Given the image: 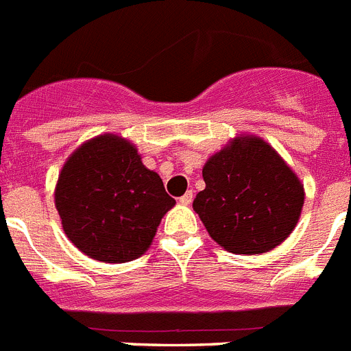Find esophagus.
<instances>
[{
  "label": "esophagus",
  "mask_w": 351,
  "mask_h": 351,
  "mask_svg": "<svg viewBox=\"0 0 351 351\" xmlns=\"http://www.w3.org/2000/svg\"><path fill=\"white\" fill-rule=\"evenodd\" d=\"M192 199H194V194H192V191H189V192H185V194H183L182 197H180V203L187 206V204L192 203Z\"/></svg>",
  "instance_id": "obj_1"
}]
</instances>
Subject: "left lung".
<instances>
[{"label": "left lung", "mask_w": 351, "mask_h": 351, "mask_svg": "<svg viewBox=\"0 0 351 351\" xmlns=\"http://www.w3.org/2000/svg\"><path fill=\"white\" fill-rule=\"evenodd\" d=\"M206 187L194 199L208 234L232 254H266L298 226L304 187L258 136H238L203 168Z\"/></svg>", "instance_id": "8db88e82"}]
</instances>
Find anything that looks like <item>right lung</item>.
Here are the masks:
<instances>
[{
	"mask_svg": "<svg viewBox=\"0 0 351 351\" xmlns=\"http://www.w3.org/2000/svg\"><path fill=\"white\" fill-rule=\"evenodd\" d=\"M53 195L69 241L87 257L115 264L141 257L175 206L136 147L115 134L82 143L62 166Z\"/></svg>",
	"mask_w": 351,
	"mask_h": 351,
	"instance_id": "add662e5",
	"label": "right lung"
}]
</instances>
